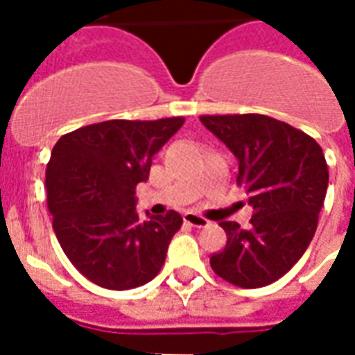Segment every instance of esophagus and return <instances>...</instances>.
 I'll list each match as a JSON object with an SVG mask.
<instances>
[{
    "mask_svg": "<svg viewBox=\"0 0 355 355\" xmlns=\"http://www.w3.org/2000/svg\"><path fill=\"white\" fill-rule=\"evenodd\" d=\"M182 218H184L186 224H190V226H193V228H207L209 226V220L205 218V216L196 215V213H192V211L184 213Z\"/></svg>",
    "mask_w": 355,
    "mask_h": 355,
    "instance_id": "obj_1",
    "label": "esophagus"
}]
</instances>
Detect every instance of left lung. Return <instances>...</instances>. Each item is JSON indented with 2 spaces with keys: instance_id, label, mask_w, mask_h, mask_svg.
<instances>
[{
  "instance_id": "obj_1",
  "label": "left lung",
  "mask_w": 355,
  "mask_h": 355,
  "mask_svg": "<svg viewBox=\"0 0 355 355\" xmlns=\"http://www.w3.org/2000/svg\"><path fill=\"white\" fill-rule=\"evenodd\" d=\"M200 119L236 155L238 184L253 207L247 228L220 223L228 241L211 268L243 289L270 285L297 264L315 234L329 184L323 150L306 132L261 114Z\"/></svg>"
}]
</instances>
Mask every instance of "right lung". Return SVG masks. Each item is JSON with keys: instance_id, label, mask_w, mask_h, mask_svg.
<instances>
[{"instance_id": "obj_1", "label": "right lung", "mask_w": 355, "mask_h": 355, "mask_svg": "<svg viewBox=\"0 0 355 355\" xmlns=\"http://www.w3.org/2000/svg\"><path fill=\"white\" fill-rule=\"evenodd\" d=\"M184 117L110 119L60 137L45 173L53 230L66 257L89 282L125 291L159 274L182 216L137 215L135 188Z\"/></svg>"}]
</instances>
